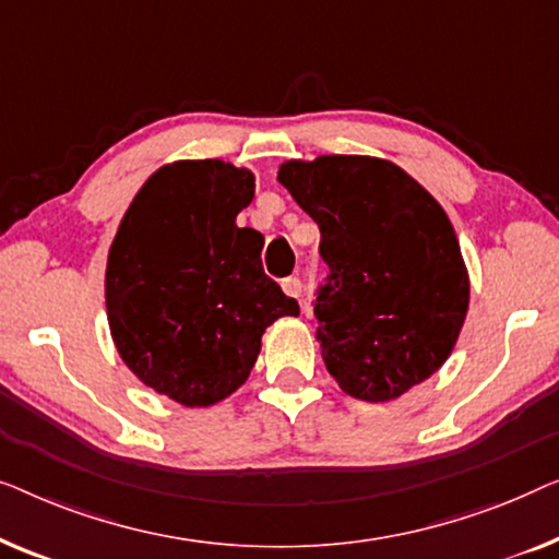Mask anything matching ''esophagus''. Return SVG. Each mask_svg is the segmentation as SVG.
Listing matches in <instances>:
<instances>
[{"label": "esophagus", "instance_id": "esophagus-1", "mask_svg": "<svg viewBox=\"0 0 559 559\" xmlns=\"http://www.w3.org/2000/svg\"><path fill=\"white\" fill-rule=\"evenodd\" d=\"M281 286H283V290H286V296H290V298H301V290H304V286H301V281H298L296 276L283 278V281H281Z\"/></svg>", "mask_w": 559, "mask_h": 559}]
</instances>
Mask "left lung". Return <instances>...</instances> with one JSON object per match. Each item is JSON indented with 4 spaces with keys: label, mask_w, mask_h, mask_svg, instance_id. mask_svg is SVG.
<instances>
[{
    "label": "left lung",
    "mask_w": 559,
    "mask_h": 559,
    "mask_svg": "<svg viewBox=\"0 0 559 559\" xmlns=\"http://www.w3.org/2000/svg\"><path fill=\"white\" fill-rule=\"evenodd\" d=\"M278 182L319 225L329 278L317 342L347 395L390 403L443 367L468 311V271L445 210L388 159H290Z\"/></svg>",
    "instance_id": "1"
}]
</instances>
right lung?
<instances>
[{
	"instance_id": "obj_1",
	"label": "right lung",
	"mask_w": 559,
	"mask_h": 559,
	"mask_svg": "<svg viewBox=\"0 0 559 559\" xmlns=\"http://www.w3.org/2000/svg\"><path fill=\"white\" fill-rule=\"evenodd\" d=\"M255 177L223 159L164 164L129 204L106 263V313L123 365L185 407L248 380L261 336L296 298L263 273V235L235 217Z\"/></svg>"
}]
</instances>
